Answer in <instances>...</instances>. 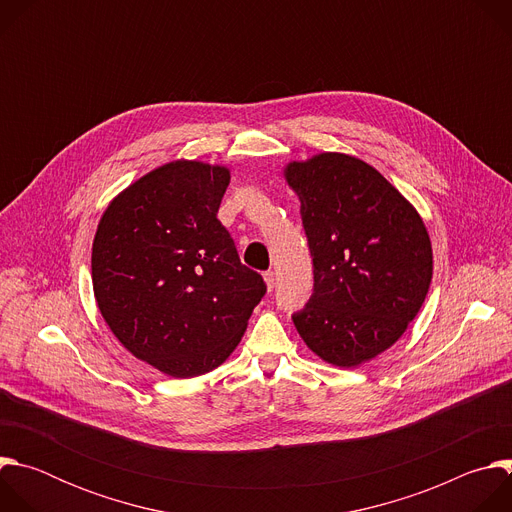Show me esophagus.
Here are the masks:
<instances>
[{"mask_svg":"<svg viewBox=\"0 0 512 512\" xmlns=\"http://www.w3.org/2000/svg\"><path fill=\"white\" fill-rule=\"evenodd\" d=\"M263 279H265L267 289L271 291V289H273V283H275V275H273V271H265V273H263Z\"/></svg>","mask_w":512,"mask_h":512,"instance_id":"34e87169","label":"esophagus"}]
</instances>
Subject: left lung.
Wrapping results in <instances>:
<instances>
[{"label": "left lung", "instance_id": "1", "mask_svg": "<svg viewBox=\"0 0 512 512\" xmlns=\"http://www.w3.org/2000/svg\"><path fill=\"white\" fill-rule=\"evenodd\" d=\"M314 257V294L294 324L324 362L356 369L391 348L433 275L417 208L371 164L342 152L287 162Z\"/></svg>", "mask_w": 512, "mask_h": 512}]
</instances>
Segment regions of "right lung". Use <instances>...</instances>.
I'll use <instances>...</instances> for the list:
<instances>
[{
	"label": "right lung",
	"mask_w": 512,
	"mask_h": 512,
	"mask_svg": "<svg viewBox=\"0 0 512 512\" xmlns=\"http://www.w3.org/2000/svg\"><path fill=\"white\" fill-rule=\"evenodd\" d=\"M229 182L223 164H162L109 202L95 233L103 320L135 358L174 379L221 367L265 294L216 218Z\"/></svg>",
	"instance_id": "obj_1"
}]
</instances>
